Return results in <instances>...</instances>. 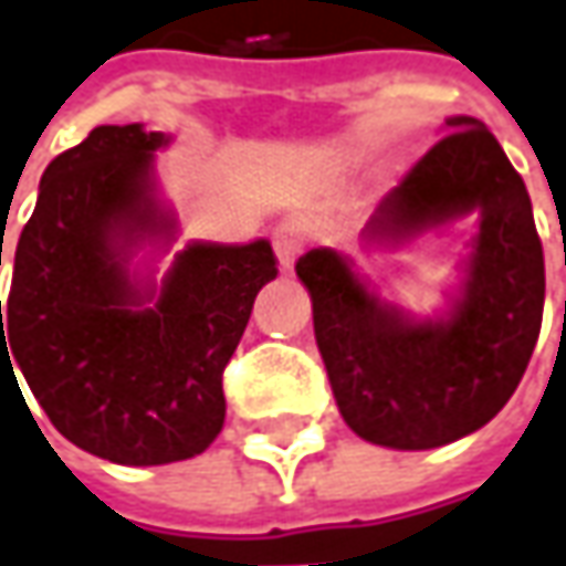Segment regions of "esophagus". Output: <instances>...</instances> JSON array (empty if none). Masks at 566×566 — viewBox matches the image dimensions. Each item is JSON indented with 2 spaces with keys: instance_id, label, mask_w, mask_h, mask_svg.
<instances>
[{
  "instance_id": "34e87169",
  "label": "esophagus",
  "mask_w": 566,
  "mask_h": 566,
  "mask_svg": "<svg viewBox=\"0 0 566 566\" xmlns=\"http://www.w3.org/2000/svg\"><path fill=\"white\" fill-rule=\"evenodd\" d=\"M272 247H275V256H279V265L282 272H291L297 256L303 250V228L294 219H284L272 228Z\"/></svg>"
}]
</instances>
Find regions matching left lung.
<instances>
[{"instance_id":"1","label":"left lung","mask_w":566,"mask_h":566,"mask_svg":"<svg viewBox=\"0 0 566 566\" xmlns=\"http://www.w3.org/2000/svg\"><path fill=\"white\" fill-rule=\"evenodd\" d=\"M369 219L366 244L395 247L479 216L458 297L441 319H413L373 294L347 256L297 260L313 328L344 422L360 439L426 451L482 429L511 400L542 328L545 256L523 178L489 127L454 115Z\"/></svg>"}]
</instances>
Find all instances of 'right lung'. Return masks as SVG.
Masks as SVG:
<instances>
[{
    "label": "right lung",
    "instance_id": "right-lung-1",
    "mask_svg": "<svg viewBox=\"0 0 566 566\" xmlns=\"http://www.w3.org/2000/svg\"><path fill=\"white\" fill-rule=\"evenodd\" d=\"M166 144L144 125H99L55 156L14 250L6 316L0 301V366L15 363L71 444L125 467L216 441L224 366L279 275L272 244L253 241L187 244L159 287L130 279L137 247L175 238L153 178Z\"/></svg>",
    "mask_w": 566,
    "mask_h": 566
}]
</instances>
